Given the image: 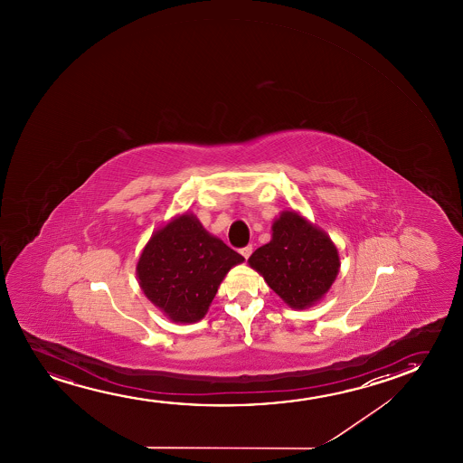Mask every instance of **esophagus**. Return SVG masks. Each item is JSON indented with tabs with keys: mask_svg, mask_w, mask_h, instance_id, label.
Wrapping results in <instances>:
<instances>
[{
	"mask_svg": "<svg viewBox=\"0 0 463 463\" xmlns=\"http://www.w3.org/2000/svg\"><path fill=\"white\" fill-rule=\"evenodd\" d=\"M251 253H253V247H251V245H248V247L241 248V254L245 260H248V258L251 256Z\"/></svg>",
	"mask_w": 463,
	"mask_h": 463,
	"instance_id": "esophagus-1",
	"label": "esophagus"
}]
</instances>
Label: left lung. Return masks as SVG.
Wrapping results in <instances>:
<instances>
[{
  "mask_svg": "<svg viewBox=\"0 0 463 463\" xmlns=\"http://www.w3.org/2000/svg\"><path fill=\"white\" fill-rule=\"evenodd\" d=\"M248 264L285 304L305 310L329 292L340 270V256L323 229L296 210H285L273 222L270 241L258 248Z\"/></svg>",
  "mask_w": 463,
  "mask_h": 463,
  "instance_id": "8db88e82",
  "label": "left lung"
}]
</instances>
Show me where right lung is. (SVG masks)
<instances>
[{"instance_id": "add662e5", "label": "right lung", "mask_w": 463, "mask_h": 463, "mask_svg": "<svg viewBox=\"0 0 463 463\" xmlns=\"http://www.w3.org/2000/svg\"><path fill=\"white\" fill-rule=\"evenodd\" d=\"M243 256L210 234L194 213L174 216L140 253V289L172 323L201 321L229 270Z\"/></svg>"}]
</instances>
